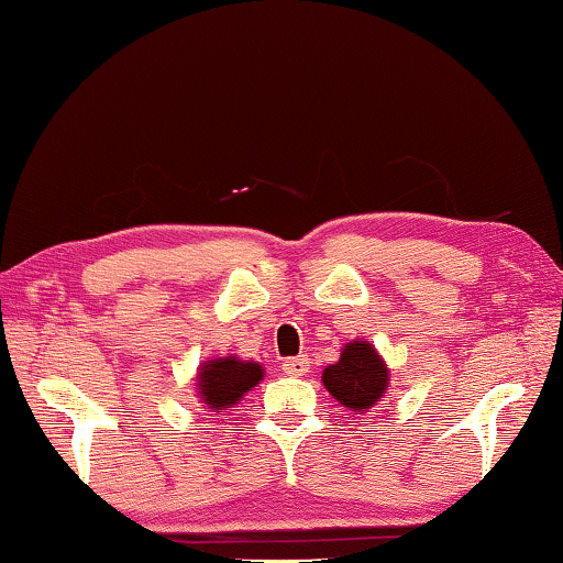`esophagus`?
<instances>
[{"mask_svg": "<svg viewBox=\"0 0 563 563\" xmlns=\"http://www.w3.org/2000/svg\"><path fill=\"white\" fill-rule=\"evenodd\" d=\"M282 371L287 373V376H294V378H301V376H307V373H309V358H303V356H294V358H287V361H284Z\"/></svg>", "mask_w": 563, "mask_h": 563, "instance_id": "1", "label": "esophagus"}]
</instances>
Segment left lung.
<instances>
[{
  "label": "left lung",
  "mask_w": 563,
  "mask_h": 563,
  "mask_svg": "<svg viewBox=\"0 0 563 563\" xmlns=\"http://www.w3.org/2000/svg\"><path fill=\"white\" fill-rule=\"evenodd\" d=\"M323 386L341 406L353 412H368L388 388L390 371L368 341H351L343 346L339 363L323 368Z\"/></svg>",
  "instance_id": "1"
}]
</instances>
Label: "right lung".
<instances>
[{
  "label": "right lung",
  "mask_w": 563,
  "mask_h": 563,
  "mask_svg": "<svg viewBox=\"0 0 563 563\" xmlns=\"http://www.w3.org/2000/svg\"><path fill=\"white\" fill-rule=\"evenodd\" d=\"M264 378V368L254 361H240L236 356L205 361L197 373V393L205 408L212 412H224L244 393H250Z\"/></svg>",
  "instance_id": "add662e5"
}]
</instances>
